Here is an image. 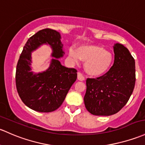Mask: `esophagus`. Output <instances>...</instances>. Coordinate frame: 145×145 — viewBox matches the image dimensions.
Listing matches in <instances>:
<instances>
[{
    "mask_svg": "<svg viewBox=\"0 0 145 145\" xmlns=\"http://www.w3.org/2000/svg\"><path fill=\"white\" fill-rule=\"evenodd\" d=\"M78 80H80V81H83V80H85V77L83 76L82 74L78 73Z\"/></svg>",
    "mask_w": 145,
    "mask_h": 145,
    "instance_id": "34e87169",
    "label": "esophagus"
}]
</instances>
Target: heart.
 Returning <instances> with one entry per match:
<instances>
[{
    "instance_id": "heart-1",
    "label": "heart",
    "mask_w": 145,
    "mask_h": 145,
    "mask_svg": "<svg viewBox=\"0 0 145 145\" xmlns=\"http://www.w3.org/2000/svg\"><path fill=\"white\" fill-rule=\"evenodd\" d=\"M69 56L74 62H85V72L92 76L103 75L110 67L112 56L103 47L95 45H83L77 49L73 46L69 49Z\"/></svg>"
}]
</instances>
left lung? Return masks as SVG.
I'll return each mask as SVG.
<instances>
[{
  "label": "left lung",
  "instance_id": "8db88e82",
  "mask_svg": "<svg viewBox=\"0 0 145 145\" xmlns=\"http://www.w3.org/2000/svg\"><path fill=\"white\" fill-rule=\"evenodd\" d=\"M113 50L115 60L109 71L102 76L86 80L85 106L94 115L117 113L126 104L135 87V60L121 44H115Z\"/></svg>",
  "mask_w": 145,
  "mask_h": 145
}]
</instances>
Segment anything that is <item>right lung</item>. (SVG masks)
I'll return each mask as SVG.
<instances>
[{"instance_id": "add662e5", "label": "right lung", "mask_w": 145, "mask_h": 145, "mask_svg": "<svg viewBox=\"0 0 145 145\" xmlns=\"http://www.w3.org/2000/svg\"><path fill=\"white\" fill-rule=\"evenodd\" d=\"M52 49L49 68L35 73L31 71V53L41 45ZM65 55L60 33L46 28L28 39L23 48L16 71L18 94L25 106L40 112L56 110L63 103L71 85L77 78L75 69L62 66L58 59Z\"/></svg>"}]
</instances>
